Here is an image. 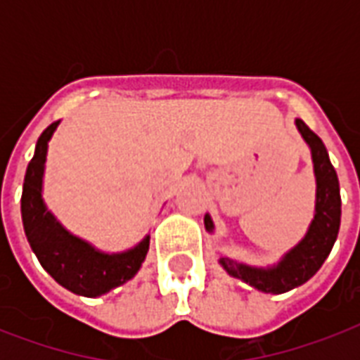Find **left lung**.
Instances as JSON below:
<instances>
[{
  "label": "left lung",
  "mask_w": 360,
  "mask_h": 360,
  "mask_svg": "<svg viewBox=\"0 0 360 360\" xmlns=\"http://www.w3.org/2000/svg\"><path fill=\"white\" fill-rule=\"evenodd\" d=\"M297 129L312 151L314 174H316V213L304 239L291 248L274 267L259 269L237 263L230 257H220L222 267L236 278L243 280L263 293H285L304 284L318 273L333 250L340 230V185L338 175L329 160V153L318 134L308 129L304 121H295ZM205 228L213 231V220L205 214Z\"/></svg>",
  "instance_id": "1"
}]
</instances>
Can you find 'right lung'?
<instances>
[{
  "label": "right lung",
  "instance_id": "obj_1",
  "mask_svg": "<svg viewBox=\"0 0 360 360\" xmlns=\"http://www.w3.org/2000/svg\"><path fill=\"white\" fill-rule=\"evenodd\" d=\"M59 121L44 129L27 164L22 191V222L31 250L58 284L76 295L98 297L124 284L138 271L149 250V236L121 254H104L69 233L42 202V175L48 141Z\"/></svg>",
  "mask_w": 360,
  "mask_h": 360
}]
</instances>
